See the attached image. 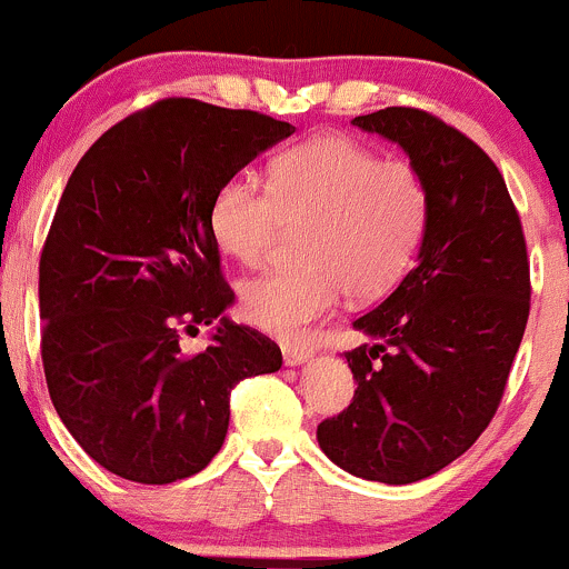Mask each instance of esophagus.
I'll use <instances>...</instances> for the list:
<instances>
[{"label":"esophagus","instance_id":"34e87169","mask_svg":"<svg viewBox=\"0 0 569 569\" xmlns=\"http://www.w3.org/2000/svg\"><path fill=\"white\" fill-rule=\"evenodd\" d=\"M280 352H283V363H286V367H302V363H307L312 358V350L297 348V345H283V348H280Z\"/></svg>","mask_w":569,"mask_h":569}]
</instances>
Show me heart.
<instances>
[{
	"label": "heart",
	"mask_w": 569,
	"mask_h": 569,
	"mask_svg": "<svg viewBox=\"0 0 569 569\" xmlns=\"http://www.w3.org/2000/svg\"><path fill=\"white\" fill-rule=\"evenodd\" d=\"M428 219V187L407 160H380L342 136H316L272 162L270 187L227 179L213 194L211 232L227 257L257 267L283 227H302L299 267L248 280L246 321L297 339L345 291L380 297L407 272Z\"/></svg>",
	"instance_id": "obj_1"
}]
</instances>
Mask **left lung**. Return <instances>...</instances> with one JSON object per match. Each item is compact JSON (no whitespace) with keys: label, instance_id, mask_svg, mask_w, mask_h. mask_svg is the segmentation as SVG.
Wrapping results in <instances>:
<instances>
[{"label":"left lung","instance_id":"8db88e82","mask_svg":"<svg viewBox=\"0 0 569 569\" xmlns=\"http://www.w3.org/2000/svg\"><path fill=\"white\" fill-rule=\"evenodd\" d=\"M352 126L407 152L428 219L407 278L352 321L371 345L345 352L356 396L318 443L358 479L411 485L468 452L498 411L530 316V262L506 181L468 136L409 107Z\"/></svg>","mask_w":569,"mask_h":569}]
</instances>
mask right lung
<instances>
[{
  "mask_svg": "<svg viewBox=\"0 0 569 569\" xmlns=\"http://www.w3.org/2000/svg\"><path fill=\"white\" fill-rule=\"evenodd\" d=\"M293 126L168 98L77 162L39 259L42 363L61 422L98 466L139 485L194 476L224 443L230 390L283 363L232 323L213 194ZM217 322L189 357L180 331Z\"/></svg>",
  "mask_w": 569,
  "mask_h": 569,
  "instance_id": "add662e5",
  "label": "right lung"
}]
</instances>
